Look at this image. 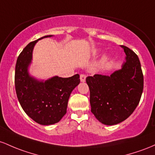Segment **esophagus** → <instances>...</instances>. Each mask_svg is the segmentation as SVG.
<instances>
[{
    "mask_svg": "<svg viewBox=\"0 0 155 155\" xmlns=\"http://www.w3.org/2000/svg\"><path fill=\"white\" fill-rule=\"evenodd\" d=\"M86 76L85 75V74H81V75H80V80H81V82H85V81H86Z\"/></svg>",
    "mask_w": 155,
    "mask_h": 155,
    "instance_id": "1",
    "label": "esophagus"
}]
</instances>
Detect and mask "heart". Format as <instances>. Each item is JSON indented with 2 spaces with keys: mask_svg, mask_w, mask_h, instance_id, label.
I'll return each instance as SVG.
<instances>
[{
  "mask_svg": "<svg viewBox=\"0 0 155 155\" xmlns=\"http://www.w3.org/2000/svg\"><path fill=\"white\" fill-rule=\"evenodd\" d=\"M111 58V55L110 53H107V54H105L102 56V61H107L110 60Z\"/></svg>",
  "mask_w": 155,
  "mask_h": 155,
  "instance_id": "obj_1",
  "label": "heart"
}]
</instances>
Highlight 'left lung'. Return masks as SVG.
Returning <instances> with one entry per match:
<instances>
[{
	"mask_svg": "<svg viewBox=\"0 0 155 155\" xmlns=\"http://www.w3.org/2000/svg\"><path fill=\"white\" fill-rule=\"evenodd\" d=\"M126 54L121 68L110 75L86 78L90 90L91 113L105 125L124 121L138 106L143 88V76L138 55L121 45Z\"/></svg>",
	"mask_w": 155,
	"mask_h": 155,
	"instance_id": "obj_1",
	"label": "left lung"
}]
</instances>
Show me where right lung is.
Wrapping results in <instances>:
<instances>
[{"label":"right lung","instance_id":"obj_1","mask_svg":"<svg viewBox=\"0 0 155 155\" xmlns=\"http://www.w3.org/2000/svg\"><path fill=\"white\" fill-rule=\"evenodd\" d=\"M52 36H42L29 43L17 58L15 67V89L19 102L25 114L41 125L54 124L63 118L69 96L80 83L78 74L69 78L53 76L44 80L38 79L29 72L34 46L39 40Z\"/></svg>","mask_w":155,"mask_h":155}]
</instances>
